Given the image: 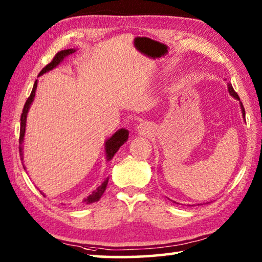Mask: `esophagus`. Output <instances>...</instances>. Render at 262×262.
Instances as JSON below:
<instances>
[{"mask_svg":"<svg viewBox=\"0 0 262 262\" xmlns=\"http://www.w3.org/2000/svg\"><path fill=\"white\" fill-rule=\"evenodd\" d=\"M137 128H139V129H140L141 132L148 130V127H147V125H144V123H140V125L137 126Z\"/></svg>","mask_w":262,"mask_h":262,"instance_id":"obj_1","label":"esophagus"}]
</instances>
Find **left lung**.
Listing matches in <instances>:
<instances>
[{
	"instance_id": "8db88e82",
	"label": "left lung",
	"mask_w": 262,
	"mask_h": 262,
	"mask_svg": "<svg viewBox=\"0 0 262 262\" xmlns=\"http://www.w3.org/2000/svg\"><path fill=\"white\" fill-rule=\"evenodd\" d=\"M228 88H229V94L231 95V96L233 97V98H236V99H238V100H241V99H239V96L236 94V91L233 90V88H232L231 84L229 83V84H228ZM241 107H242V113H243V117L245 118V110H244V106H243V104H242V103H241Z\"/></svg>"
}]
</instances>
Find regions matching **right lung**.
I'll return each mask as SVG.
<instances>
[{
  "label": "right lung",
  "instance_id": "1",
  "mask_svg": "<svg viewBox=\"0 0 262 262\" xmlns=\"http://www.w3.org/2000/svg\"><path fill=\"white\" fill-rule=\"evenodd\" d=\"M74 52H76L73 48H69V50H64V51H61L57 53V54L54 56V59L52 60L51 63H48L46 67H43V69L39 74V76L42 74H45L47 72H50V70L54 69L56 66H59L66 56H68L70 54H73ZM37 84L38 81L35 79L34 82V85L32 89V92H31L30 97L26 100V103L24 105V108H23V113L20 115V133H19V155H20V159L23 161V141H24V135H25V128H26V118H28V112L30 110V106L32 104V101L34 99V95H35V90H37ZM128 135H129V133H128L127 129L125 128H122V129H119L117 133H114V134L110 137V139L105 142V155H106V159L107 161H111V159L113 158V156L115 155V152L118 151L119 149H120L121 145L125 143V142L128 140ZM24 166V165H23ZM108 183V178H106L105 181L103 184H101L98 188L96 190H94L89 196H86L85 199L83 200V205H90V203H94L99 201V199L101 198V195L105 192L106 189V186H107ZM43 196H45V194L42 192H40Z\"/></svg>",
  "mask_w": 262,
  "mask_h": 262
}]
</instances>
